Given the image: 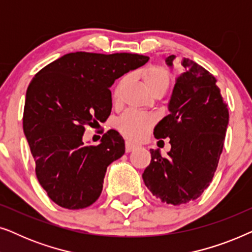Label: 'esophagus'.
Segmentation results:
<instances>
[{"instance_id": "obj_1", "label": "esophagus", "mask_w": 252, "mask_h": 252, "mask_svg": "<svg viewBox=\"0 0 252 252\" xmlns=\"http://www.w3.org/2000/svg\"><path fill=\"white\" fill-rule=\"evenodd\" d=\"M136 147H137L136 144L129 142V141H126V143H125V150H126V153H130V151H133L134 149H135Z\"/></svg>"}]
</instances>
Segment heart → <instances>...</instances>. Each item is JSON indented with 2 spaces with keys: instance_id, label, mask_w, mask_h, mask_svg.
<instances>
[{
  "instance_id": "obj_1",
  "label": "heart",
  "mask_w": 252,
  "mask_h": 252,
  "mask_svg": "<svg viewBox=\"0 0 252 252\" xmlns=\"http://www.w3.org/2000/svg\"><path fill=\"white\" fill-rule=\"evenodd\" d=\"M142 79L146 87L149 89L151 93L156 91H165L168 88L171 81V75L168 71L163 66L158 65H153V66L147 67L142 73ZM127 78H123L115 89L113 93V98L118 99L122 93V89L125 86ZM156 123V118L149 113H142L128 110L124 112L122 116L117 120L116 125L119 132L126 136L127 139L133 141H141L146 139L149 134L151 127Z\"/></svg>"
}]
</instances>
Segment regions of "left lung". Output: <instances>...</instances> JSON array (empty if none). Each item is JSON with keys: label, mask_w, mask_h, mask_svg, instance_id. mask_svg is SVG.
I'll return each instance as SVG.
<instances>
[{"label": "left lung", "mask_w": 252, "mask_h": 252, "mask_svg": "<svg viewBox=\"0 0 252 252\" xmlns=\"http://www.w3.org/2000/svg\"><path fill=\"white\" fill-rule=\"evenodd\" d=\"M177 56L166 64L172 67ZM175 79L168 111L154 129L156 139H170L171 150L163 157L150 149L151 161L142 178L153 195L167 204L194 201L210 186L222 153L229 113L217 79L188 58Z\"/></svg>", "instance_id": "8db88e82"}]
</instances>
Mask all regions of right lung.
Returning <instances> with one entry per match:
<instances>
[{
    "label": "right lung",
    "mask_w": 252,
    "mask_h": 252,
    "mask_svg": "<svg viewBox=\"0 0 252 252\" xmlns=\"http://www.w3.org/2000/svg\"><path fill=\"white\" fill-rule=\"evenodd\" d=\"M148 61L137 54L77 51L48 64L30 82L24 134L37 180L57 205L84 209L99 197L106 168L125 154V141L110 129L98 146H88L85 127L108 119L112 108L109 88Z\"/></svg>",
    "instance_id": "1"
}]
</instances>
